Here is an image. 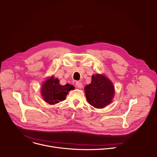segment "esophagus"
I'll list each match as a JSON object with an SVG mask.
<instances>
[{"label": "esophagus", "instance_id": "1", "mask_svg": "<svg viewBox=\"0 0 157 157\" xmlns=\"http://www.w3.org/2000/svg\"><path fill=\"white\" fill-rule=\"evenodd\" d=\"M76 86L78 88H82V84L79 81H76Z\"/></svg>", "mask_w": 157, "mask_h": 157}]
</instances>
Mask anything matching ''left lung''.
<instances>
[{
    "instance_id": "1",
    "label": "left lung",
    "mask_w": 157,
    "mask_h": 157,
    "mask_svg": "<svg viewBox=\"0 0 157 157\" xmlns=\"http://www.w3.org/2000/svg\"><path fill=\"white\" fill-rule=\"evenodd\" d=\"M88 102L97 109H102L109 104L114 96L112 82L105 76L93 75L90 85L85 87Z\"/></svg>"
}]
</instances>
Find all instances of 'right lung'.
Returning <instances> with one entry per match:
<instances>
[{"label": "right lung", "mask_w": 157, "mask_h": 157, "mask_svg": "<svg viewBox=\"0 0 157 157\" xmlns=\"http://www.w3.org/2000/svg\"><path fill=\"white\" fill-rule=\"evenodd\" d=\"M75 88L74 86L69 84L64 86L60 85L59 79H54V76H52L43 84L41 95L46 102L50 105H54L65 100L68 92Z\"/></svg>", "instance_id": "add662e5"}]
</instances>
